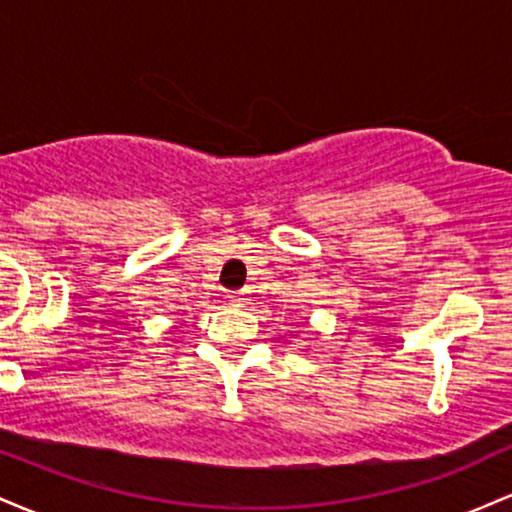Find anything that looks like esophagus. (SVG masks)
<instances>
[{"instance_id":"obj_1","label":"esophagus","mask_w":512,"mask_h":512,"mask_svg":"<svg viewBox=\"0 0 512 512\" xmlns=\"http://www.w3.org/2000/svg\"><path fill=\"white\" fill-rule=\"evenodd\" d=\"M226 298H228V303H231V305H245V301H248L243 291H231Z\"/></svg>"}]
</instances>
